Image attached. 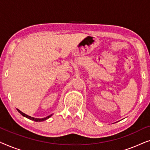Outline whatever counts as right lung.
<instances>
[{
	"mask_svg": "<svg viewBox=\"0 0 150 150\" xmlns=\"http://www.w3.org/2000/svg\"><path fill=\"white\" fill-rule=\"evenodd\" d=\"M17 110H18V111L21 114L22 116L28 118V119H29V120H30L35 121V122H43V121L46 120L47 119H48L49 117H50L52 115H49V116H48V117H44V118H41V119H40V118H35V117H32L27 115H26L25 113H24V112H22V111H20V110L19 109H18V108H17Z\"/></svg>",
	"mask_w": 150,
	"mask_h": 150,
	"instance_id": "obj_1",
	"label": "right lung"
}]
</instances>
